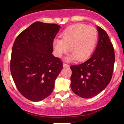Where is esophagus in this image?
Masks as SVG:
<instances>
[{"instance_id": "34e87169", "label": "esophagus", "mask_w": 124, "mask_h": 124, "mask_svg": "<svg viewBox=\"0 0 124 124\" xmlns=\"http://www.w3.org/2000/svg\"><path fill=\"white\" fill-rule=\"evenodd\" d=\"M63 67H69V65L67 64L66 63H63Z\"/></svg>"}]
</instances>
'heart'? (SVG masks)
Masks as SVG:
<instances>
[{
  "instance_id": "1",
  "label": "heart",
  "mask_w": 124,
  "mask_h": 124,
  "mask_svg": "<svg viewBox=\"0 0 124 124\" xmlns=\"http://www.w3.org/2000/svg\"><path fill=\"white\" fill-rule=\"evenodd\" d=\"M61 38V39H55L53 41L56 56L61 57L68 48L71 54L67 59L76 58L81 61L87 59L93 52L98 38V32L93 26L77 24L65 30Z\"/></svg>"
}]
</instances>
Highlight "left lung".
I'll return each instance as SVG.
<instances>
[{
    "instance_id": "1",
    "label": "left lung",
    "mask_w": 124,
    "mask_h": 124,
    "mask_svg": "<svg viewBox=\"0 0 124 124\" xmlns=\"http://www.w3.org/2000/svg\"><path fill=\"white\" fill-rule=\"evenodd\" d=\"M98 44L92 56L82 63L70 67L71 87L74 93L84 98L96 96L112 79L114 68V48L106 31L97 26Z\"/></svg>"
}]
</instances>
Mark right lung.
Returning <instances> with one entry per match:
<instances>
[{
    "instance_id": "right-lung-1",
    "label": "right lung",
    "mask_w": 124,
    "mask_h": 124,
    "mask_svg": "<svg viewBox=\"0 0 124 124\" xmlns=\"http://www.w3.org/2000/svg\"><path fill=\"white\" fill-rule=\"evenodd\" d=\"M57 24L37 22L21 32L12 46L10 70L20 93L39 101L52 93L63 63L52 54Z\"/></svg>"
}]
</instances>
